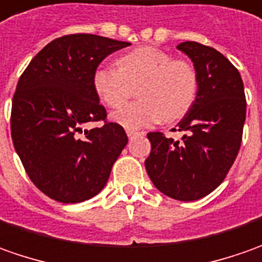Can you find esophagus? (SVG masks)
<instances>
[{"instance_id":"obj_1","label":"esophagus","mask_w":262,"mask_h":262,"mask_svg":"<svg viewBox=\"0 0 262 262\" xmlns=\"http://www.w3.org/2000/svg\"><path fill=\"white\" fill-rule=\"evenodd\" d=\"M126 133H127V136H129L130 139L133 138V136H138V135H145L143 132H136V130H127Z\"/></svg>"}]
</instances>
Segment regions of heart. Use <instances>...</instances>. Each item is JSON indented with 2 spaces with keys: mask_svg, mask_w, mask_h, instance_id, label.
<instances>
[{
  "mask_svg": "<svg viewBox=\"0 0 262 262\" xmlns=\"http://www.w3.org/2000/svg\"><path fill=\"white\" fill-rule=\"evenodd\" d=\"M119 68L100 65L94 71L93 85L97 95L110 107H120L138 86V101L112 114L120 126L135 130L154 123L174 122L190 112L199 91L194 65L176 59L167 50L142 46L123 55Z\"/></svg>",
  "mask_w": 262,
  "mask_h": 262,
  "instance_id": "b5f03b06",
  "label": "heart"
}]
</instances>
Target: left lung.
Segmentation results:
<instances>
[{
	"label": "left lung",
	"mask_w": 262,
	"mask_h": 262,
	"mask_svg": "<svg viewBox=\"0 0 262 262\" xmlns=\"http://www.w3.org/2000/svg\"><path fill=\"white\" fill-rule=\"evenodd\" d=\"M177 49L191 59L199 91L177 124L178 132H184L181 139L148 133L152 149L145 168L161 193L193 202L212 193L232 167L242 140L247 101L238 69L221 52L197 41L180 43Z\"/></svg>",
	"instance_id": "left-lung-1"
}]
</instances>
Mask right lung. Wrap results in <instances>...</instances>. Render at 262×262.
Here are the masks:
<instances>
[{
    "label": "right lung",
    "mask_w": 262,
    "mask_h": 262,
    "mask_svg": "<svg viewBox=\"0 0 262 262\" xmlns=\"http://www.w3.org/2000/svg\"><path fill=\"white\" fill-rule=\"evenodd\" d=\"M129 45L85 33L63 36L46 45L18 79L14 148L33 184L56 202L81 203L100 193L127 143L120 124L105 122L93 75L104 58ZM100 120L101 128L83 129Z\"/></svg>",
    "instance_id": "add662e5"
}]
</instances>
